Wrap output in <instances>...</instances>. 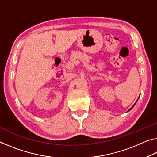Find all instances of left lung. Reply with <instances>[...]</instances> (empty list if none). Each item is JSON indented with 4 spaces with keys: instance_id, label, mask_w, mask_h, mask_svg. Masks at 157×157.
Instances as JSON below:
<instances>
[{
    "instance_id": "1",
    "label": "left lung",
    "mask_w": 157,
    "mask_h": 157,
    "mask_svg": "<svg viewBox=\"0 0 157 157\" xmlns=\"http://www.w3.org/2000/svg\"><path fill=\"white\" fill-rule=\"evenodd\" d=\"M135 104H136V103H135ZM135 104H134V105H133V107H134V105H135ZM133 107H132V108H131V109H129V110H131V109H132V108H133Z\"/></svg>"
}]
</instances>
